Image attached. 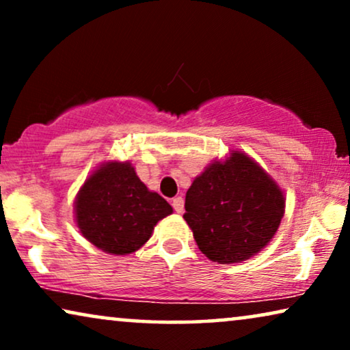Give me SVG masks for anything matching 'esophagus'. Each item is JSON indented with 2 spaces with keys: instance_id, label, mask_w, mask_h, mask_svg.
Masks as SVG:
<instances>
[{
  "instance_id": "esophagus-1",
  "label": "esophagus",
  "mask_w": 350,
  "mask_h": 350,
  "mask_svg": "<svg viewBox=\"0 0 350 350\" xmlns=\"http://www.w3.org/2000/svg\"><path fill=\"white\" fill-rule=\"evenodd\" d=\"M172 205H174V210H175L176 213H181V212H183L185 202H183V199H181V198H175L174 200H172Z\"/></svg>"
}]
</instances>
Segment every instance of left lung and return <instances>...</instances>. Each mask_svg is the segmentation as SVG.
<instances>
[{
	"label": "left lung",
	"mask_w": 350,
	"mask_h": 350,
	"mask_svg": "<svg viewBox=\"0 0 350 350\" xmlns=\"http://www.w3.org/2000/svg\"><path fill=\"white\" fill-rule=\"evenodd\" d=\"M185 221L199 250L219 265L245 261L274 237L285 213L284 191L242 151L215 161L186 193Z\"/></svg>",
	"instance_id": "left-lung-1"
}]
</instances>
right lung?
<instances>
[{
    "mask_svg": "<svg viewBox=\"0 0 350 350\" xmlns=\"http://www.w3.org/2000/svg\"><path fill=\"white\" fill-rule=\"evenodd\" d=\"M172 212L170 204L146 188L129 161L100 165L75 200L81 234L111 255L137 252L150 241L156 224Z\"/></svg>",
    "mask_w": 350,
    "mask_h": 350,
    "instance_id": "right-lung-1",
    "label": "right lung"
}]
</instances>
